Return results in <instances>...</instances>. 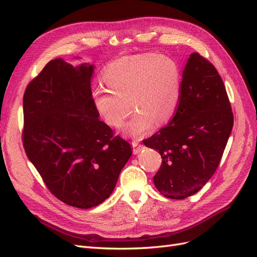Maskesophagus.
Listing matches in <instances>:
<instances>
[{"instance_id":"1","label":"esophagus","mask_w":257,"mask_h":257,"mask_svg":"<svg viewBox=\"0 0 257 257\" xmlns=\"http://www.w3.org/2000/svg\"><path fill=\"white\" fill-rule=\"evenodd\" d=\"M132 146H133V152H134V154H138L145 148L144 145L139 144L138 141H133V142H132Z\"/></svg>"}]
</instances>
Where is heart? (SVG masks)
<instances>
[{
	"instance_id": "heart-1",
	"label": "heart",
	"mask_w": 257,
	"mask_h": 257,
	"mask_svg": "<svg viewBox=\"0 0 257 257\" xmlns=\"http://www.w3.org/2000/svg\"><path fill=\"white\" fill-rule=\"evenodd\" d=\"M104 79L109 89H96L93 100L108 125L120 127L132 108L136 110L123 128L126 137L141 138L154 123H166L180 102V68L165 56L144 53L122 57L106 67Z\"/></svg>"
}]
</instances>
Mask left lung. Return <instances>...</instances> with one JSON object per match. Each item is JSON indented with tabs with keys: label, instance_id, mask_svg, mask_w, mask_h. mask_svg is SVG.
I'll use <instances>...</instances> for the list:
<instances>
[{
	"label": "left lung",
	"instance_id": "obj_1",
	"mask_svg": "<svg viewBox=\"0 0 257 257\" xmlns=\"http://www.w3.org/2000/svg\"><path fill=\"white\" fill-rule=\"evenodd\" d=\"M232 125L234 114L221 76L207 59L192 53L175 116L144 141L162 157L153 177L159 192L172 199L197 193L219 166Z\"/></svg>",
	"mask_w": 257,
	"mask_h": 257
}]
</instances>
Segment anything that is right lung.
<instances>
[{"instance_id": "1", "label": "right lung", "mask_w": 257, "mask_h": 257, "mask_svg": "<svg viewBox=\"0 0 257 257\" xmlns=\"http://www.w3.org/2000/svg\"><path fill=\"white\" fill-rule=\"evenodd\" d=\"M93 68L51 60L23 95L27 157L54 196L80 209L110 196L132 155L131 145L98 119Z\"/></svg>"}]
</instances>
